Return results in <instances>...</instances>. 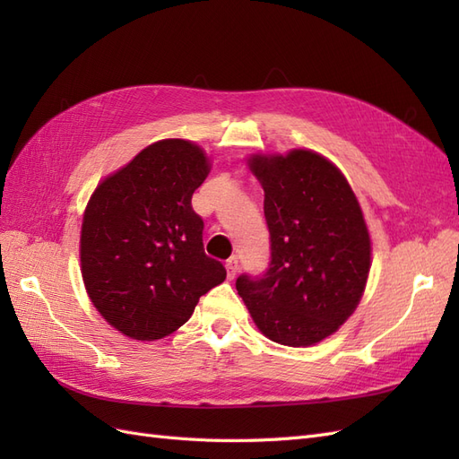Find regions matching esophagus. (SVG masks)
<instances>
[{
	"label": "esophagus",
	"instance_id": "1",
	"mask_svg": "<svg viewBox=\"0 0 459 459\" xmlns=\"http://www.w3.org/2000/svg\"><path fill=\"white\" fill-rule=\"evenodd\" d=\"M226 270H228V280H233V277L238 275V272H239V260L235 258V256H231L226 262Z\"/></svg>",
	"mask_w": 459,
	"mask_h": 459
}]
</instances>
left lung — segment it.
I'll return each instance as SVG.
<instances>
[{
	"label": "left lung",
	"instance_id": "obj_1",
	"mask_svg": "<svg viewBox=\"0 0 459 459\" xmlns=\"http://www.w3.org/2000/svg\"><path fill=\"white\" fill-rule=\"evenodd\" d=\"M264 189L270 266L239 275L235 287L270 341L310 346L356 310L371 268L362 208L335 164L308 149L253 155Z\"/></svg>",
	"mask_w": 459,
	"mask_h": 459
}]
</instances>
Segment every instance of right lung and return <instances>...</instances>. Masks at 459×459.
I'll use <instances>...</instances> for the list:
<instances>
[{
	"label": "right lung",
	"mask_w": 459,
	"mask_h": 459,
	"mask_svg": "<svg viewBox=\"0 0 459 459\" xmlns=\"http://www.w3.org/2000/svg\"><path fill=\"white\" fill-rule=\"evenodd\" d=\"M208 172L199 145L160 140L90 197L80 235L82 280L97 312L124 335H170L226 280V268L204 255V224L191 206Z\"/></svg>",
	"instance_id": "right-lung-1"
}]
</instances>
